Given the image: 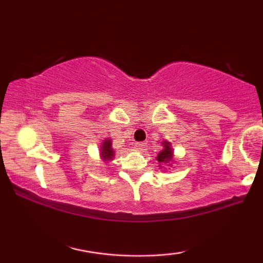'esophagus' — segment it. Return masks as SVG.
I'll list each match as a JSON object with an SVG mask.
<instances>
[{
    "label": "esophagus",
    "instance_id": "34e87169",
    "mask_svg": "<svg viewBox=\"0 0 263 263\" xmlns=\"http://www.w3.org/2000/svg\"><path fill=\"white\" fill-rule=\"evenodd\" d=\"M135 147H136V149H138V151H143L144 148H146V144H144L143 142H136V143H135Z\"/></svg>",
    "mask_w": 263,
    "mask_h": 263
}]
</instances>
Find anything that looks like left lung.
Wrapping results in <instances>:
<instances>
[{
  "mask_svg": "<svg viewBox=\"0 0 263 263\" xmlns=\"http://www.w3.org/2000/svg\"><path fill=\"white\" fill-rule=\"evenodd\" d=\"M163 146H164V149L158 153V156H157V161L161 163L170 162L172 161V155H173V152H172L171 146H170V142H164Z\"/></svg>",
  "mask_w": 263,
  "mask_h": 263,
  "instance_id": "8db88e82",
  "label": "left lung"
}]
</instances>
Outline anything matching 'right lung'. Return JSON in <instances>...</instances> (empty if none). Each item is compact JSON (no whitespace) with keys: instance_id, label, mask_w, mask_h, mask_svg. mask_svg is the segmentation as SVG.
<instances>
[{"instance_id":"1","label":"right lung","mask_w":263,"mask_h":263,"mask_svg":"<svg viewBox=\"0 0 263 263\" xmlns=\"http://www.w3.org/2000/svg\"><path fill=\"white\" fill-rule=\"evenodd\" d=\"M114 151L111 148V141L108 140H105L104 143H102L101 146V157L105 159V161H107V159H111L114 157Z\"/></svg>"}]
</instances>
